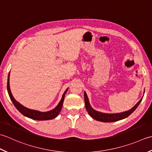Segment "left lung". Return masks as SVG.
Here are the masks:
<instances>
[{"label":"left lung","instance_id":"left-lung-1","mask_svg":"<svg viewBox=\"0 0 152 152\" xmlns=\"http://www.w3.org/2000/svg\"><path fill=\"white\" fill-rule=\"evenodd\" d=\"M144 92L145 91H144ZM143 96H142V98L140 99V100L137 102V104H136L134 107H132L131 110L124 111V112H121V113H107L100 112V111H98L96 110H94L91 106V104H90L88 98L87 96V94L86 93V92L85 91L84 92L85 107H86V110H87L90 116H91L92 118L96 119V121H102V122H105V123L115 122V121H117L126 118V117H129L133 112V111L137 109V107L138 106V105L140 104V103L141 102L142 98H143Z\"/></svg>","mask_w":152,"mask_h":152}]
</instances>
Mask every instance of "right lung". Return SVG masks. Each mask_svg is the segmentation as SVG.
<instances>
[{
    "mask_svg": "<svg viewBox=\"0 0 152 152\" xmlns=\"http://www.w3.org/2000/svg\"><path fill=\"white\" fill-rule=\"evenodd\" d=\"M9 80H10V73H8V82H7V90H8L9 96H10V100H12V103H13V104L14 105V106L16 107V109L24 116L29 117V118L34 119V120L46 121V120H50V119L56 118V117L58 115V114L60 113L61 108H62L65 95H66L68 88H67L66 90V91L64 92L60 102H59V104H58V106L56 107L50 111H46V112H42V111L29 109V108L22 106V105L20 104L19 102L15 100L13 96H12V94L10 91V81H9Z\"/></svg>",
    "mask_w": 152,
    "mask_h": 152,
    "instance_id": "right-lung-1",
    "label": "right lung"
}]
</instances>
